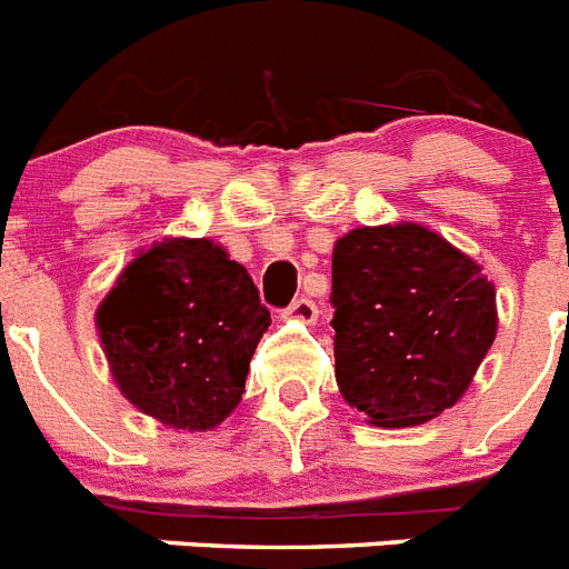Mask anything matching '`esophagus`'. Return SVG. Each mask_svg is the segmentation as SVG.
Segmentation results:
<instances>
[{
  "mask_svg": "<svg viewBox=\"0 0 569 569\" xmlns=\"http://www.w3.org/2000/svg\"><path fill=\"white\" fill-rule=\"evenodd\" d=\"M319 317V308L310 299H296L288 310H284V319H296L302 325H313Z\"/></svg>",
  "mask_w": 569,
  "mask_h": 569,
  "instance_id": "obj_1",
  "label": "esophagus"
}]
</instances>
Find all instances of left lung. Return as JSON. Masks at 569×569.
Segmentation results:
<instances>
[{
  "mask_svg": "<svg viewBox=\"0 0 569 569\" xmlns=\"http://www.w3.org/2000/svg\"><path fill=\"white\" fill-rule=\"evenodd\" d=\"M331 305L339 395L382 429L451 409L498 333L478 261L415 221L345 232Z\"/></svg>",
  "mask_w": 569,
  "mask_h": 569,
  "instance_id": "8db88e82",
  "label": "left lung"
}]
</instances>
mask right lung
<instances>
[{
    "label": "right lung",
    "mask_w": 569,
    "mask_h": 569,
    "mask_svg": "<svg viewBox=\"0 0 569 569\" xmlns=\"http://www.w3.org/2000/svg\"><path fill=\"white\" fill-rule=\"evenodd\" d=\"M94 322L134 409L169 429L210 431L241 402L270 310L224 247L163 238L123 267Z\"/></svg>",
    "instance_id": "right-lung-1"
}]
</instances>
